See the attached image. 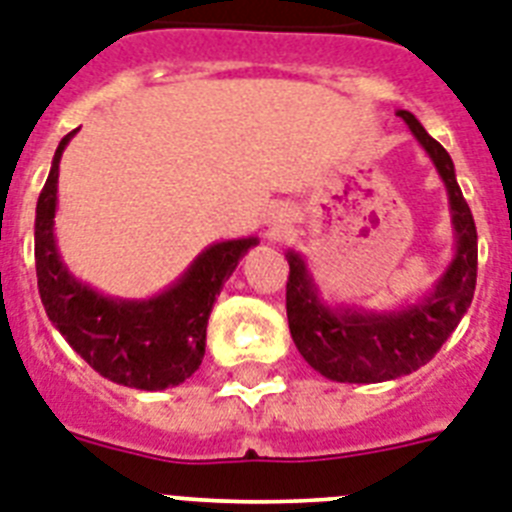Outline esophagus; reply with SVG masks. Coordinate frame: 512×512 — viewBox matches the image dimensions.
<instances>
[{"mask_svg":"<svg viewBox=\"0 0 512 512\" xmlns=\"http://www.w3.org/2000/svg\"><path fill=\"white\" fill-rule=\"evenodd\" d=\"M268 223H273L276 228H284V223H289V215H286L284 210H276V213L268 218Z\"/></svg>","mask_w":512,"mask_h":512,"instance_id":"obj_1","label":"esophagus"}]
</instances>
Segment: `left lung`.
<instances>
[{
  "label": "left lung",
  "mask_w": 512,
  "mask_h": 512,
  "mask_svg": "<svg viewBox=\"0 0 512 512\" xmlns=\"http://www.w3.org/2000/svg\"><path fill=\"white\" fill-rule=\"evenodd\" d=\"M415 141L431 157L450 199L455 255L429 294L397 310H365L323 302L305 257L289 249L286 318L299 355L321 376L339 384H378L407 376L426 365L471 307L476 292L479 239L471 207L455 178L447 149L426 134L413 112H397Z\"/></svg>",
  "instance_id": "obj_1"
}]
</instances>
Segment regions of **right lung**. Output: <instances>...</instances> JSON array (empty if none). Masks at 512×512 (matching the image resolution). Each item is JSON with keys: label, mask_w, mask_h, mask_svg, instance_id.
I'll list each match as a JSON object with an SVG mask.
<instances>
[{"label": "right lung", "mask_w": 512, "mask_h": 512, "mask_svg": "<svg viewBox=\"0 0 512 512\" xmlns=\"http://www.w3.org/2000/svg\"><path fill=\"white\" fill-rule=\"evenodd\" d=\"M76 131L60 141L47 184L36 202L33 242L44 310L65 342L99 376L144 392L184 384L202 365L207 318L213 313L223 281L255 247L257 236L210 244L181 278L149 299L107 297L83 284L62 263L54 239L60 160Z\"/></svg>", "instance_id": "add662e5"}]
</instances>
